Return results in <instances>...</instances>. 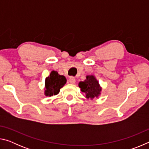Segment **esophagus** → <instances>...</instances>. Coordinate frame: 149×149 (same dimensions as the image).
Here are the masks:
<instances>
[{
  "mask_svg": "<svg viewBox=\"0 0 149 149\" xmlns=\"http://www.w3.org/2000/svg\"><path fill=\"white\" fill-rule=\"evenodd\" d=\"M69 82L72 84H74L75 83V79L74 77H70L69 79Z\"/></svg>",
  "mask_w": 149,
  "mask_h": 149,
  "instance_id": "esophagus-1",
  "label": "esophagus"
}]
</instances>
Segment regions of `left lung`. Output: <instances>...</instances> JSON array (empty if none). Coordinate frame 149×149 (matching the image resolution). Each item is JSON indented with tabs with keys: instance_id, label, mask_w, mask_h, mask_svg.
<instances>
[{
	"instance_id": "left-lung-1",
	"label": "left lung",
	"mask_w": 149,
	"mask_h": 149,
	"mask_svg": "<svg viewBox=\"0 0 149 149\" xmlns=\"http://www.w3.org/2000/svg\"><path fill=\"white\" fill-rule=\"evenodd\" d=\"M78 86L81 91L85 94V98L93 100L98 98L101 94L102 87L99 84V81L93 75H87L84 81H79Z\"/></svg>"
}]
</instances>
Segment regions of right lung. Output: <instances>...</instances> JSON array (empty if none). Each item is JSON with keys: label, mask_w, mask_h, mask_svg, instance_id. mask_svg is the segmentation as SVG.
<instances>
[{"label": "right lung", "mask_w": 149, "mask_h": 149, "mask_svg": "<svg viewBox=\"0 0 149 149\" xmlns=\"http://www.w3.org/2000/svg\"><path fill=\"white\" fill-rule=\"evenodd\" d=\"M66 83V78L64 75H59L54 70L50 72L49 76L46 77L45 83L44 94L47 97L58 95L61 88Z\"/></svg>", "instance_id": "1"}]
</instances>
